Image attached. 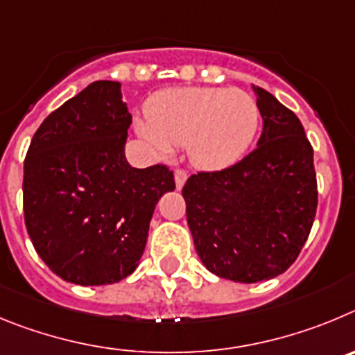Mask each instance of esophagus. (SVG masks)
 <instances>
[{"label":"esophagus","mask_w":355,"mask_h":355,"mask_svg":"<svg viewBox=\"0 0 355 355\" xmlns=\"http://www.w3.org/2000/svg\"><path fill=\"white\" fill-rule=\"evenodd\" d=\"M187 180V171L185 170H177L175 171V184H177V189H182Z\"/></svg>","instance_id":"obj_1"}]
</instances>
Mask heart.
Wrapping results in <instances>:
<instances>
[{
  "label": "heart",
  "instance_id": "obj_1",
  "mask_svg": "<svg viewBox=\"0 0 355 355\" xmlns=\"http://www.w3.org/2000/svg\"><path fill=\"white\" fill-rule=\"evenodd\" d=\"M148 120H138L139 136L159 154L187 145L189 157L201 170L235 164L253 145L260 127V107L242 90L230 88H171L150 98Z\"/></svg>",
  "mask_w": 355,
  "mask_h": 355
}]
</instances>
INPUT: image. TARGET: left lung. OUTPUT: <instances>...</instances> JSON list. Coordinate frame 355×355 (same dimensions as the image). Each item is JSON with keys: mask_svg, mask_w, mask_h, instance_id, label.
<instances>
[{"mask_svg": "<svg viewBox=\"0 0 355 355\" xmlns=\"http://www.w3.org/2000/svg\"><path fill=\"white\" fill-rule=\"evenodd\" d=\"M253 90L263 118L257 148L225 170L191 175L182 189L198 257L235 283L285 272L308 241L318 203L301 120L272 94Z\"/></svg>", "mask_w": 355, "mask_h": 355, "instance_id": "8db88e82", "label": "left lung"}]
</instances>
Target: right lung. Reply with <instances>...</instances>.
I'll return each instance as SVG.
<instances>
[{
    "instance_id": "add662e5",
    "label": "right lung",
    "mask_w": 355,
    "mask_h": 355,
    "mask_svg": "<svg viewBox=\"0 0 355 355\" xmlns=\"http://www.w3.org/2000/svg\"><path fill=\"white\" fill-rule=\"evenodd\" d=\"M130 122L120 83L95 81L53 111L28 148V235L44 263L76 285H111L132 274L155 205L175 189L164 164L138 170L127 162Z\"/></svg>"
}]
</instances>
